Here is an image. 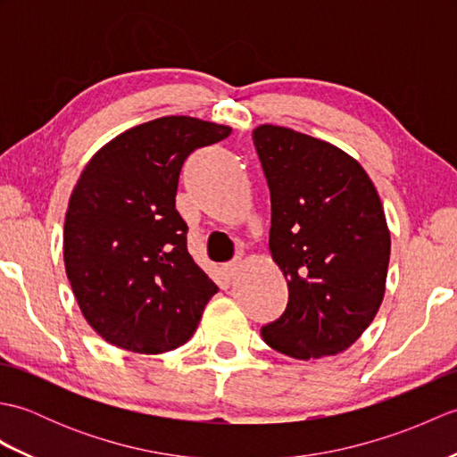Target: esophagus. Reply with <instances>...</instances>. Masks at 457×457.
<instances>
[{"label":"esophagus","instance_id":"1","mask_svg":"<svg viewBox=\"0 0 457 457\" xmlns=\"http://www.w3.org/2000/svg\"><path fill=\"white\" fill-rule=\"evenodd\" d=\"M223 269H226V275H228V277L234 278V277L239 273V269H241V259L231 261V263H228Z\"/></svg>","mask_w":457,"mask_h":457}]
</instances>
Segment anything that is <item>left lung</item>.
<instances>
[{"label":"left lung","instance_id":"left-lung-1","mask_svg":"<svg viewBox=\"0 0 457 457\" xmlns=\"http://www.w3.org/2000/svg\"><path fill=\"white\" fill-rule=\"evenodd\" d=\"M253 143L270 190L269 249L288 283L287 310L261 336L295 359L342 353L385 296L391 234L381 198L332 143L269 123Z\"/></svg>","mask_w":457,"mask_h":457}]
</instances>
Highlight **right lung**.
<instances>
[{"label":"right lung","mask_w":457,"mask_h":457,"mask_svg":"<svg viewBox=\"0 0 457 457\" xmlns=\"http://www.w3.org/2000/svg\"><path fill=\"white\" fill-rule=\"evenodd\" d=\"M229 133L169 115L118 135L84 167L64 218V267L84 318L108 344L154 355L196 332L218 287L188 253L174 198L188 154Z\"/></svg>","instance_id":"1"}]
</instances>
